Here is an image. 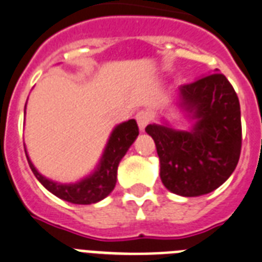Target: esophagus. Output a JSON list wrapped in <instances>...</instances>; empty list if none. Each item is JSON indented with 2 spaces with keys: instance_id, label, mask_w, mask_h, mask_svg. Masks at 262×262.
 Instances as JSON below:
<instances>
[{
  "instance_id": "1",
  "label": "esophagus",
  "mask_w": 262,
  "mask_h": 262,
  "mask_svg": "<svg viewBox=\"0 0 262 262\" xmlns=\"http://www.w3.org/2000/svg\"><path fill=\"white\" fill-rule=\"evenodd\" d=\"M136 120H137L138 127H140V130L144 132L145 126L149 124L150 121V113L148 110H140V112L136 114Z\"/></svg>"
}]
</instances>
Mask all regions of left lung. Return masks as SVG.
I'll return each instance as SVG.
<instances>
[{"label": "left lung", "instance_id": "8db88e82", "mask_svg": "<svg viewBox=\"0 0 262 262\" xmlns=\"http://www.w3.org/2000/svg\"><path fill=\"white\" fill-rule=\"evenodd\" d=\"M178 99L193 120L191 130L165 122L148 125L145 132L156 144L165 188L182 196H201L222 186L237 167L242 144L239 101L221 72L180 86Z\"/></svg>", "mask_w": 262, "mask_h": 262}]
</instances>
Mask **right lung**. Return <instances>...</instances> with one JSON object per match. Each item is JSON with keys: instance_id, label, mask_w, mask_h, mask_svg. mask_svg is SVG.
Returning a JSON list of instances; mask_svg holds the SVG:
<instances>
[{"instance_id": "add662e5", "label": "right lung", "mask_w": 262, "mask_h": 262, "mask_svg": "<svg viewBox=\"0 0 262 262\" xmlns=\"http://www.w3.org/2000/svg\"><path fill=\"white\" fill-rule=\"evenodd\" d=\"M137 136L138 126L135 120H129L117 125L110 135L109 141L106 144L97 169L80 182L71 183V184H63V183H56L47 179L46 176L39 173L35 165L32 164V161L28 157L27 149H25V155L36 179L50 192L54 193L55 196L74 203V205H91V203H97L105 199L114 190L118 164L132 144L135 142Z\"/></svg>"}]
</instances>
